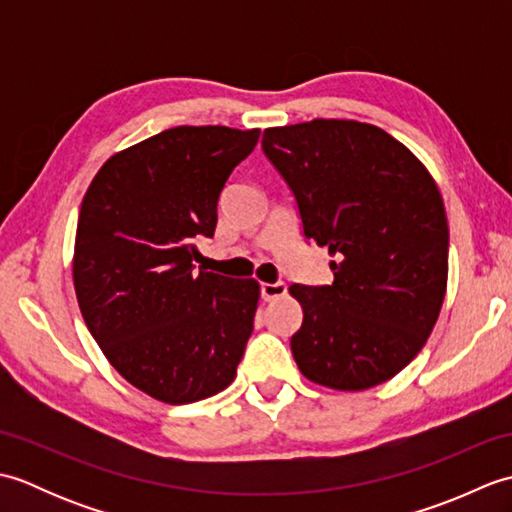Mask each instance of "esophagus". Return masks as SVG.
Returning a JSON list of instances; mask_svg holds the SVG:
<instances>
[{
	"instance_id": "1",
	"label": "esophagus",
	"mask_w": 512,
	"mask_h": 512,
	"mask_svg": "<svg viewBox=\"0 0 512 512\" xmlns=\"http://www.w3.org/2000/svg\"><path fill=\"white\" fill-rule=\"evenodd\" d=\"M286 284L284 281H275V284H262V297L264 301H275L286 295Z\"/></svg>"
}]
</instances>
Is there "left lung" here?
Here are the masks:
<instances>
[{"label": "left lung", "mask_w": 512, "mask_h": 512, "mask_svg": "<svg viewBox=\"0 0 512 512\" xmlns=\"http://www.w3.org/2000/svg\"><path fill=\"white\" fill-rule=\"evenodd\" d=\"M262 149L295 193L303 233L328 253L330 286H290L303 323L299 372L336 391L394 378L427 343L449 277L436 180L385 129L350 118L264 129Z\"/></svg>", "instance_id": "obj_1"}]
</instances>
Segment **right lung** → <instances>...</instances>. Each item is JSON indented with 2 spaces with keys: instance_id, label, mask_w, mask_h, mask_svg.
Segmentation results:
<instances>
[{
  "instance_id": "obj_1",
  "label": "right lung",
  "mask_w": 512,
  "mask_h": 512,
  "mask_svg": "<svg viewBox=\"0 0 512 512\" xmlns=\"http://www.w3.org/2000/svg\"><path fill=\"white\" fill-rule=\"evenodd\" d=\"M259 129H165L96 171L76 224L72 281L94 341L129 385L167 405L235 380L259 281L193 273L195 235L211 237L217 200Z\"/></svg>"
}]
</instances>
